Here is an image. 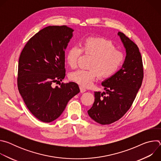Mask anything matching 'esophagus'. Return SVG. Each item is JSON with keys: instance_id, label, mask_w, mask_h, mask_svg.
<instances>
[{"instance_id": "esophagus-1", "label": "esophagus", "mask_w": 161, "mask_h": 161, "mask_svg": "<svg viewBox=\"0 0 161 161\" xmlns=\"http://www.w3.org/2000/svg\"><path fill=\"white\" fill-rule=\"evenodd\" d=\"M80 90H81V92H85L86 91V89L85 88L83 87V86H80Z\"/></svg>"}]
</instances>
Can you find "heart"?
I'll return each mask as SVG.
<instances>
[{
	"label": "heart",
	"instance_id": "1",
	"mask_svg": "<svg viewBox=\"0 0 161 161\" xmlns=\"http://www.w3.org/2000/svg\"><path fill=\"white\" fill-rule=\"evenodd\" d=\"M81 53L92 57L89 65L90 69L78 70L69 77L83 87L90 86L99 76L106 78L116 74L124 61L123 53L116 49L112 41L102 37H88L83 41L80 48L76 46L69 48L65 60L71 68L77 67Z\"/></svg>",
	"mask_w": 161,
	"mask_h": 161
}]
</instances>
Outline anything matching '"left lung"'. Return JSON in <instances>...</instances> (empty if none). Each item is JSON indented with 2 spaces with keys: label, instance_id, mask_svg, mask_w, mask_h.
<instances>
[{
  "label": "left lung",
  "instance_id": "1",
  "mask_svg": "<svg viewBox=\"0 0 161 161\" xmlns=\"http://www.w3.org/2000/svg\"><path fill=\"white\" fill-rule=\"evenodd\" d=\"M120 36L126 50V57L120 69L102 82L106 92H95V101L88 110L91 119L101 125L121 119L131 107L143 79V65L137 46L124 33Z\"/></svg>",
  "mask_w": 161,
  "mask_h": 161
}]
</instances>
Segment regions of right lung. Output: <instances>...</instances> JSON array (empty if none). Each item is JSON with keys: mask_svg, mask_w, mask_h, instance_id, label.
Returning <instances> with one entry per match:
<instances>
[{"mask_svg": "<svg viewBox=\"0 0 161 161\" xmlns=\"http://www.w3.org/2000/svg\"><path fill=\"white\" fill-rule=\"evenodd\" d=\"M73 31L66 25L45 27L29 40L19 58V92L31 113L43 122L59 117L80 91L75 82H60L65 76V50ZM58 82L60 86L53 87Z\"/></svg>", "mask_w": 161, "mask_h": 161, "instance_id": "1", "label": "right lung"}]
</instances>
